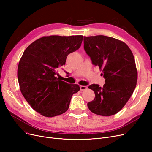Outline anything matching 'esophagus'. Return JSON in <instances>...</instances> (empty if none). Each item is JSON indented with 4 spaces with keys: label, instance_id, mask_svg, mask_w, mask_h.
I'll return each instance as SVG.
<instances>
[{
    "label": "esophagus",
    "instance_id": "1",
    "mask_svg": "<svg viewBox=\"0 0 152 152\" xmlns=\"http://www.w3.org/2000/svg\"><path fill=\"white\" fill-rule=\"evenodd\" d=\"M87 89V86H80V91H85Z\"/></svg>",
    "mask_w": 152,
    "mask_h": 152
}]
</instances>
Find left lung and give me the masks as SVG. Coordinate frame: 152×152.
Instances as JSON below:
<instances>
[{"mask_svg":"<svg viewBox=\"0 0 152 152\" xmlns=\"http://www.w3.org/2000/svg\"><path fill=\"white\" fill-rule=\"evenodd\" d=\"M84 48L92 63L102 70L105 84H92L95 98L87 103L91 111L102 116L116 114L125 106L136 86L134 56L122 41L104 35L84 37Z\"/></svg>","mask_w":152,"mask_h":152,"instance_id":"1","label":"left lung"}]
</instances>
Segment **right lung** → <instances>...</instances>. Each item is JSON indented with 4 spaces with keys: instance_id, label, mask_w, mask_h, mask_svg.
<instances>
[{
    "instance_id": "1",
    "label": "right lung",
    "mask_w": 152,
    "mask_h": 152,
    "mask_svg": "<svg viewBox=\"0 0 152 152\" xmlns=\"http://www.w3.org/2000/svg\"><path fill=\"white\" fill-rule=\"evenodd\" d=\"M83 36L43 37L36 40L23 54L18 68L21 93L37 112L53 117L67 111L72 95L80 90L56 76L65 65L68 55L79 49Z\"/></svg>"
}]
</instances>
